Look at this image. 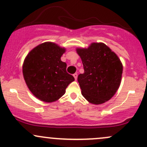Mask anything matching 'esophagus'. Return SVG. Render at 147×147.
Segmentation results:
<instances>
[{"label": "esophagus", "mask_w": 147, "mask_h": 147, "mask_svg": "<svg viewBox=\"0 0 147 147\" xmlns=\"http://www.w3.org/2000/svg\"><path fill=\"white\" fill-rule=\"evenodd\" d=\"M77 73H75L73 75V76H74V77H75V80H77Z\"/></svg>", "instance_id": "1"}]
</instances>
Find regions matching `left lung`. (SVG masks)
Returning a JSON list of instances; mask_svg holds the SVG:
<instances>
[{"label": "left lung", "mask_w": 147, "mask_h": 147, "mask_svg": "<svg viewBox=\"0 0 147 147\" xmlns=\"http://www.w3.org/2000/svg\"><path fill=\"white\" fill-rule=\"evenodd\" d=\"M84 72L77 77L82 95L91 104H101L115 95L121 83L123 67L115 53L102 43L77 49Z\"/></svg>", "instance_id": "obj_1"}]
</instances>
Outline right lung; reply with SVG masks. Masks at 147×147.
I'll return each instance as SVG.
<instances>
[{"instance_id":"1","label":"right lung","mask_w":147,"mask_h":147,"mask_svg":"<svg viewBox=\"0 0 147 147\" xmlns=\"http://www.w3.org/2000/svg\"><path fill=\"white\" fill-rule=\"evenodd\" d=\"M65 49L46 42L31 50L24 61L23 74L30 90L38 99L52 102L62 97L75 80L61 60Z\"/></svg>"}]
</instances>
